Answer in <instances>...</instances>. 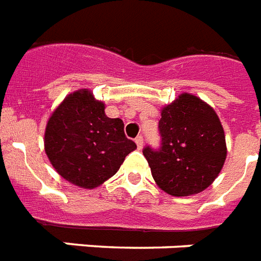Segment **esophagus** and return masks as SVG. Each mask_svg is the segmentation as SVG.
I'll list each match as a JSON object with an SVG mask.
<instances>
[{
    "label": "esophagus",
    "mask_w": 261,
    "mask_h": 261,
    "mask_svg": "<svg viewBox=\"0 0 261 261\" xmlns=\"http://www.w3.org/2000/svg\"><path fill=\"white\" fill-rule=\"evenodd\" d=\"M135 141H136V144H137V148H139V149H141V148H143V137L141 136H137L136 139H135Z\"/></svg>",
    "instance_id": "34e87169"
}]
</instances>
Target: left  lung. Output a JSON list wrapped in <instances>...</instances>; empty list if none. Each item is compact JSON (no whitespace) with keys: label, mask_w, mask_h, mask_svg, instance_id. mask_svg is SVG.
<instances>
[{"label":"left lung","mask_w":261,"mask_h":261,"mask_svg":"<svg viewBox=\"0 0 261 261\" xmlns=\"http://www.w3.org/2000/svg\"><path fill=\"white\" fill-rule=\"evenodd\" d=\"M160 149L144 148L152 176L174 197H189L214 182L226 159L225 132L209 103L182 93L162 109Z\"/></svg>","instance_id":"left-lung-1"}]
</instances>
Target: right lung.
Returning <instances> with one entry per match:
<instances>
[{
    "label": "right lung",
    "mask_w": 261,
    "mask_h": 261,
    "mask_svg": "<svg viewBox=\"0 0 261 261\" xmlns=\"http://www.w3.org/2000/svg\"><path fill=\"white\" fill-rule=\"evenodd\" d=\"M44 149L56 172L82 189H95L112 178L136 149L124 122L105 114V103L87 89L68 94L48 118Z\"/></svg>",
    "instance_id": "add662e5"
}]
</instances>
